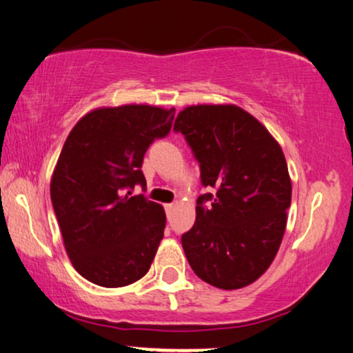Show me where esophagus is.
I'll use <instances>...</instances> for the list:
<instances>
[{"mask_svg": "<svg viewBox=\"0 0 353 353\" xmlns=\"http://www.w3.org/2000/svg\"><path fill=\"white\" fill-rule=\"evenodd\" d=\"M165 210H166L168 214H171V212L176 210V205H174V203H168V205L165 206Z\"/></svg>", "mask_w": 353, "mask_h": 353, "instance_id": "1", "label": "esophagus"}]
</instances>
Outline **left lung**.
Wrapping results in <instances>:
<instances>
[{
    "label": "left lung",
    "mask_w": 353,
    "mask_h": 353,
    "mask_svg": "<svg viewBox=\"0 0 353 353\" xmlns=\"http://www.w3.org/2000/svg\"><path fill=\"white\" fill-rule=\"evenodd\" d=\"M182 132L200 163L196 221L182 235L193 272L221 290L256 281L274 262L291 205V177L280 143L259 120L233 103L179 112Z\"/></svg>",
    "instance_id": "obj_1"
}]
</instances>
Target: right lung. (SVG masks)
Segmentation results:
<instances>
[{"instance_id":"right-lung-1","label":"right lung","mask_w":353,"mask_h":353,"mask_svg":"<svg viewBox=\"0 0 353 353\" xmlns=\"http://www.w3.org/2000/svg\"><path fill=\"white\" fill-rule=\"evenodd\" d=\"M174 112L147 103L94 108L63 143L51 200L73 267L94 285L128 286L150 269L166 214L131 190L145 187L143 155L171 131Z\"/></svg>"}]
</instances>
